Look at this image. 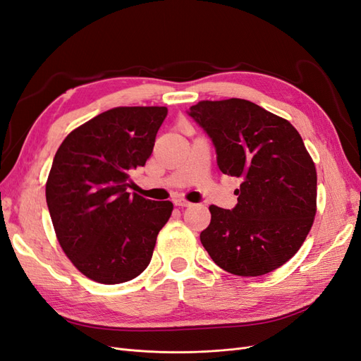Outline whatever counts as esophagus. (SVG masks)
I'll list each match as a JSON object with an SVG mask.
<instances>
[{
    "label": "esophagus",
    "mask_w": 361,
    "mask_h": 361,
    "mask_svg": "<svg viewBox=\"0 0 361 361\" xmlns=\"http://www.w3.org/2000/svg\"><path fill=\"white\" fill-rule=\"evenodd\" d=\"M174 206H179V207H188V206H191V203H190V202H187V200H183V199H176V200H174Z\"/></svg>",
    "instance_id": "34e87169"
}]
</instances>
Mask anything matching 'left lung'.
Wrapping results in <instances>:
<instances>
[{
    "label": "left lung",
    "instance_id": "1",
    "mask_svg": "<svg viewBox=\"0 0 361 361\" xmlns=\"http://www.w3.org/2000/svg\"><path fill=\"white\" fill-rule=\"evenodd\" d=\"M187 113L211 138L218 169L241 182L233 209L209 206L204 250L235 276H264L286 264L316 214V169L298 130L236 97L202 101Z\"/></svg>",
    "mask_w": 361,
    "mask_h": 361
}]
</instances>
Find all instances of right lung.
I'll list each match as a JSON object with an SVG mask.
<instances>
[{"label":"right lung","mask_w":361,"mask_h":361,"mask_svg":"<svg viewBox=\"0 0 361 361\" xmlns=\"http://www.w3.org/2000/svg\"><path fill=\"white\" fill-rule=\"evenodd\" d=\"M166 106H118L64 138L52 161L47 203L59 243L85 277L117 285L143 272L171 202L128 192L152 155Z\"/></svg>","instance_id":"add662e5"}]
</instances>
